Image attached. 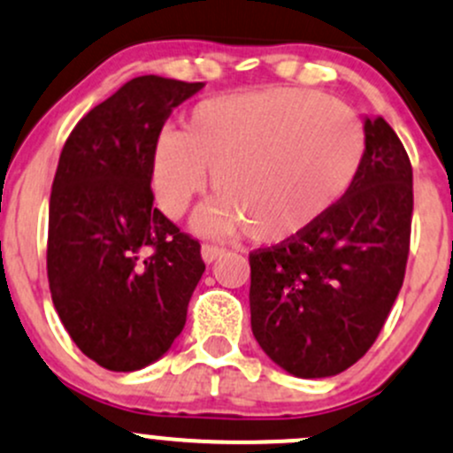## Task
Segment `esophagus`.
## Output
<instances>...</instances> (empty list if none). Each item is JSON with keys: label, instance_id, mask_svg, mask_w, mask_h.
<instances>
[{"label": "esophagus", "instance_id": "esophagus-1", "mask_svg": "<svg viewBox=\"0 0 453 453\" xmlns=\"http://www.w3.org/2000/svg\"><path fill=\"white\" fill-rule=\"evenodd\" d=\"M225 253V249H220V246L216 244H203V259L204 264H213L220 255Z\"/></svg>", "mask_w": 453, "mask_h": 453}]
</instances>
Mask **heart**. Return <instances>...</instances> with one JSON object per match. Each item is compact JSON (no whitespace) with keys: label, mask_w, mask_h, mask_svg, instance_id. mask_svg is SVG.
<instances>
[{"label":"heart","mask_w":453,"mask_h":453,"mask_svg":"<svg viewBox=\"0 0 453 453\" xmlns=\"http://www.w3.org/2000/svg\"><path fill=\"white\" fill-rule=\"evenodd\" d=\"M356 115L325 93L268 87L209 97L183 130L165 128L150 155L158 207L174 220L209 185L220 196L198 216L207 233H240L264 244L319 225L347 196L365 158Z\"/></svg>","instance_id":"heart-1"}]
</instances>
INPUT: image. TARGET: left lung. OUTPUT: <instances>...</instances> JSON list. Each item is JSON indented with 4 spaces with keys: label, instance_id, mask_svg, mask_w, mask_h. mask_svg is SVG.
I'll return each mask as SVG.
<instances>
[{
    "label": "left lung",
    "instance_id": "8db88e82",
    "mask_svg": "<svg viewBox=\"0 0 453 453\" xmlns=\"http://www.w3.org/2000/svg\"><path fill=\"white\" fill-rule=\"evenodd\" d=\"M347 196L303 235L250 253V327L265 356L303 380L356 365L403 286L412 165L384 118L365 119Z\"/></svg>",
    "mask_w": 453,
    "mask_h": 453
}]
</instances>
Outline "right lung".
Here are the masks:
<instances>
[{"mask_svg": "<svg viewBox=\"0 0 453 453\" xmlns=\"http://www.w3.org/2000/svg\"><path fill=\"white\" fill-rule=\"evenodd\" d=\"M203 82L139 76L91 109L58 158L48 226V279L60 323L109 371L170 351L204 273L200 244L157 207L150 155L172 109Z\"/></svg>", "mask_w": 453, "mask_h": 453, "instance_id": "1", "label": "right lung"}]
</instances>
